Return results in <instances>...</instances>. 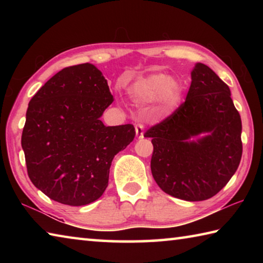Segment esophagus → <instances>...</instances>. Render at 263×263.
Instances as JSON below:
<instances>
[{
	"label": "esophagus",
	"instance_id": "obj_1",
	"mask_svg": "<svg viewBox=\"0 0 263 263\" xmlns=\"http://www.w3.org/2000/svg\"><path fill=\"white\" fill-rule=\"evenodd\" d=\"M136 136L138 139H142L145 137V131H144V125L141 124H137L136 125Z\"/></svg>",
	"mask_w": 263,
	"mask_h": 263
}]
</instances>
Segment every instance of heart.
I'll return each mask as SVG.
<instances>
[{
	"label": "heart",
	"instance_id": "obj_1",
	"mask_svg": "<svg viewBox=\"0 0 263 263\" xmlns=\"http://www.w3.org/2000/svg\"><path fill=\"white\" fill-rule=\"evenodd\" d=\"M128 91L132 99L139 103L157 101L158 108L163 112L174 110L182 99L181 83L164 73H152L137 79Z\"/></svg>",
	"mask_w": 263,
	"mask_h": 263
}]
</instances>
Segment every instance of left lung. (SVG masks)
Wrapping results in <instances>:
<instances>
[{"instance_id":"1","label":"left lung","mask_w":263,"mask_h":263,"mask_svg":"<svg viewBox=\"0 0 263 263\" xmlns=\"http://www.w3.org/2000/svg\"><path fill=\"white\" fill-rule=\"evenodd\" d=\"M241 131L229 86L197 62L184 103L145 133L152 138L155 182L166 194L184 201L211 198L239 167Z\"/></svg>"}]
</instances>
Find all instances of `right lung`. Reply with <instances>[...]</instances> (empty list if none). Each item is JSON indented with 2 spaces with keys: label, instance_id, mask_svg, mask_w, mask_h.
Instances as JSON below:
<instances>
[{
  "label": "right lung",
  "instance_id": "right-lung-1",
  "mask_svg": "<svg viewBox=\"0 0 263 263\" xmlns=\"http://www.w3.org/2000/svg\"><path fill=\"white\" fill-rule=\"evenodd\" d=\"M112 101L88 62L60 70L31 99L22 148L31 182L53 201L81 206L103 195L115 155L136 136L131 124L102 123Z\"/></svg>",
  "mask_w": 263,
  "mask_h": 263
}]
</instances>
